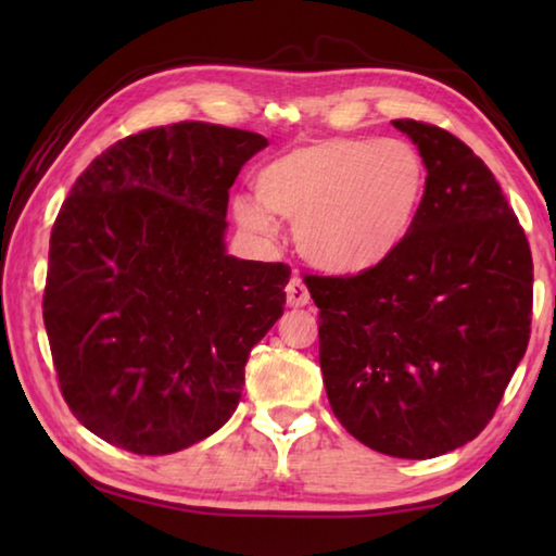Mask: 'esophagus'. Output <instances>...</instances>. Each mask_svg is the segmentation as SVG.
<instances>
[{
    "instance_id": "1",
    "label": "esophagus",
    "mask_w": 556,
    "mask_h": 556,
    "mask_svg": "<svg viewBox=\"0 0 556 556\" xmlns=\"http://www.w3.org/2000/svg\"><path fill=\"white\" fill-rule=\"evenodd\" d=\"M308 301H312V296H308L306 285L294 275L287 285V304L289 306H306Z\"/></svg>"
}]
</instances>
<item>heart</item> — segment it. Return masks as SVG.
Segmentation results:
<instances>
[{
  "mask_svg": "<svg viewBox=\"0 0 556 556\" xmlns=\"http://www.w3.org/2000/svg\"><path fill=\"white\" fill-rule=\"evenodd\" d=\"M427 188L425 159L404 139H321L262 168L257 203L240 199L248 230L269 232L267 210L294 220V240L312 265L355 275L388 260L417 220Z\"/></svg>",
  "mask_w": 556,
  "mask_h": 556,
  "instance_id": "b5f03b06",
  "label": "heart"
}]
</instances>
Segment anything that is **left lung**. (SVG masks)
Wrapping results in <instances>:
<instances>
[{
    "label": "left lung",
    "instance_id": "obj_1",
    "mask_svg": "<svg viewBox=\"0 0 556 556\" xmlns=\"http://www.w3.org/2000/svg\"><path fill=\"white\" fill-rule=\"evenodd\" d=\"M392 125L427 166L409 235L370 269L304 281L336 419L380 454L434 458L481 434L522 361L532 252L473 149L429 122Z\"/></svg>",
    "mask_w": 556,
    "mask_h": 556
}]
</instances>
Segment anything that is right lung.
<instances>
[{
  "label": "right lung",
  "instance_id": "add662e5",
  "mask_svg": "<svg viewBox=\"0 0 556 556\" xmlns=\"http://www.w3.org/2000/svg\"><path fill=\"white\" fill-rule=\"evenodd\" d=\"M257 131L176 122L105 149L51 230L43 324L73 417L139 456L211 437L285 314L291 269L225 252L230 186Z\"/></svg>",
  "mask_w": 556,
  "mask_h": 556
}]
</instances>
